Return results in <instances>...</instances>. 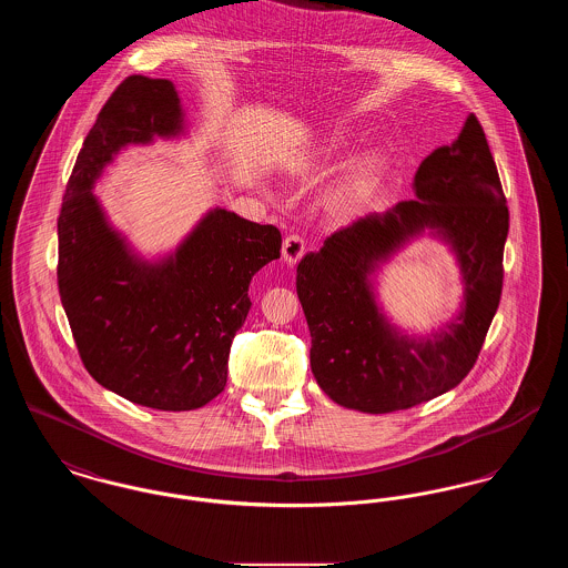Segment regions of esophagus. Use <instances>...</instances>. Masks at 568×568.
Listing matches in <instances>:
<instances>
[{
	"label": "esophagus",
	"instance_id": "1",
	"mask_svg": "<svg viewBox=\"0 0 568 568\" xmlns=\"http://www.w3.org/2000/svg\"><path fill=\"white\" fill-rule=\"evenodd\" d=\"M283 260L290 264V266H294L297 264L300 260H302V255H304V251H306V243H304V239L302 236H297V234H290L285 241H283Z\"/></svg>",
	"mask_w": 568,
	"mask_h": 568
}]
</instances>
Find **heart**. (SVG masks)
<instances>
[{
    "instance_id": "1",
    "label": "heart",
    "mask_w": 568,
    "mask_h": 568,
    "mask_svg": "<svg viewBox=\"0 0 568 568\" xmlns=\"http://www.w3.org/2000/svg\"><path fill=\"white\" fill-rule=\"evenodd\" d=\"M378 168H381V162H378L377 155H368V158H364L362 162L357 163L353 168L349 179L343 183V187L336 195L338 204L353 206V204L362 202L377 183Z\"/></svg>"
}]
</instances>
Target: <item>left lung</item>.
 Listing matches in <instances>:
<instances>
[{
	"instance_id": "left-lung-1",
	"label": "left lung",
	"mask_w": 568,
	"mask_h": 568,
	"mask_svg": "<svg viewBox=\"0 0 568 568\" xmlns=\"http://www.w3.org/2000/svg\"><path fill=\"white\" fill-rule=\"evenodd\" d=\"M415 193L419 200L334 232L297 264V297L313 343L311 368L336 405L392 413L449 392L475 366L496 315L509 209L475 114L452 144L419 163ZM424 226H436L459 253L467 304L443 335L415 344L382 320L367 274Z\"/></svg>"
}]
</instances>
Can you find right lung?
Instances as JSON below:
<instances>
[{"instance_id":"right-lung-1","label":"right lung","mask_w":568,"mask_h":568,"mask_svg":"<svg viewBox=\"0 0 568 568\" xmlns=\"http://www.w3.org/2000/svg\"><path fill=\"white\" fill-rule=\"evenodd\" d=\"M174 84L128 77L82 142L57 219V285L87 373L135 405L191 410L227 381V357L251 308L253 274L281 257V232L230 211L204 216L162 264L138 262L112 232L93 183L132 142L174 135Z\"/></svg>"}]
</instances>
